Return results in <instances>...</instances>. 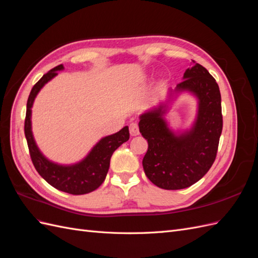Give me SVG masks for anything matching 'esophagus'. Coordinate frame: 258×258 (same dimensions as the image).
I'll return each instance as SVG.
<instances>
[{"label": "esophagus", "mask_w": 258, "mask_h": 258, "mask_svg": "<svg viewBox=\"0 0 258 258\" xmlns=\"http://www.w3.org/2000/svg\"><path fill=\"white\" fill-rule=\"evenodd\" d=\"M129 130H130V135H131L132 137H136V136H139V135H140L139 126H138V123H137V122H132V123H130Z\"/></svg>", "instance_id": "esophagus-1"}]
</instances>
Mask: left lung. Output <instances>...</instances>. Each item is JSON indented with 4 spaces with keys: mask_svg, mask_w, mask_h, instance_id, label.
<instances>
[{
    "mask_svg": "<svg viewBox=\"0 0 258 258\" xmlns=\"http://www.w3.org/2000/svg\"><path fill=\"white\" fill-rule=\"evenodd\" d=\"M185 92L197 98L198 113L188 130L175 132L164 116L173 101ZM166 98L140 115L139 129L148 143L143 169L160 188L183 189L198 182L215 160L223 129L221 92L208 70L194 63Z\"/></svg>",
    "mask_w": 258,
    "mask_h": 258,
    "instance_id": "1",
    "label": "left lung"
}]
</instances>
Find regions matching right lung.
I'll return each mask as SVG.
<instances>
[{
	"label": "right lung",
	"instance_id": "add662e5",
	"mask_svg": "<svg viewBox=\"0 0 258 258\" xmlns=\"http://www.w3.org/2000/svg\"><path fill=\"white\" fill-rule=\"evenodd\" d=\"M62 70H64L63 64L51 69L33 86L27 102L25 135L31 159L38 174L48 184L61 191L72 195H84L96 190L103 183L110 168V160L113 153L129 140V128L126 126L114 135L102 138L91 148L86 157L72 165H61L45 157L33 137L32 122H31L32 106L38 92L46 84L58 75V71Z\"/></svg>",
	"mask_w": 258,
	"mask_h": 258
}]
</instances>
